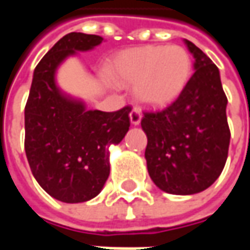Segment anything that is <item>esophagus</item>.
<instances>
[{
  "label": "esophagus",
  "mask_w": 250,
  "mask_h": 250,
  "mask_svg": "<svg viewBox=\"0 0 250 250\" xmlns=\"http://www.w3.org/2000/svg\"><path fill=\"white\" fill-rule=\"evenodd\" d=\"M141 119H142V114L141 111L138 108H132V111L130 112V120L131 123L134 125H139L141 123Z\"/></svg>",
  "instance_id": "34e87169"
}]
</instances>
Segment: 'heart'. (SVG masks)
Returning <instances> with one entry per match:
<instances>
[{
    "instance_id": "obj_1",
    "label": "heart",
    "mask_w": 250,
    "mask_h": 250,
    "mask_svg": "<svg viewBox=\"0 0 250 250\" xmlns=\"http://www.w3.org/2000/svg\"><path fill=\"white\" fill-rule=\"evenodd\" d=\"M191 57L181 45H145L115 59L112 72L123 84H135L136 99L165 105L178 96L191 76Z\"/></svg>"
}]
</instances>
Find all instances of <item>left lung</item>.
I'll use <instances>...</instances> for the list:
<instances>
[{"instance_id": "1", "label": "left lung", "mask_w": 250, "mask_h": 250, "mask_svg": "<svg viewBox=\"0 0 250 250\" xmlns=\"http://www.w3.org/2000/svg\"><path fill=\"white\" fill-rule=\"evenodd\" d=\"M185 44L195 71L173 103L145 112L141 122L152 182L177 195L199 193L214 184L224 170L230 142L220 71L191 41Z\"/></svg>"}]
</instances>
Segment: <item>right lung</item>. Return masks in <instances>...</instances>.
<instances>
[{
	"mask_svg": "<svg viewBox=\"0 0 250 250\" xmlns=\"http://www.w3.org/2000/svg\"><path fill=\"white\" fill-rule=\"evenodd\" d=\"M103 37L68 33L37 64L25 105V152L32 174L53 198L66 204L96 197L109 175L111 145L130 128L131 107L88 111L66 96L55 80L59 65L77 51L92 49Z\"/></svg>",
	"mask_w": 250,
	"mask_h": 250,
	"instance_id": "right-lung-1",
	"label": "right lung"
}]
</instances>
